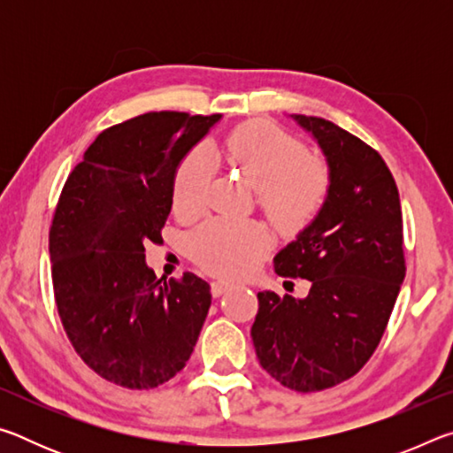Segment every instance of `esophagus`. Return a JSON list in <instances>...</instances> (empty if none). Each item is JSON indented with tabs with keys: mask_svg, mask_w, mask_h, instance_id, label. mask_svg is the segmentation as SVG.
I'll list each match as a JSON object with an SVG mask.
<instances>
[{
	"mask_svg": "<svg viewBox=\"0 0 453 453\" xmlns=\"http://www.w3.org/2000/svg\"><path fill=\"white\" fill-rule=\"evenodd\" d=\"M229 289H232V283L229 281H211V296L213 297L224 296Z\"/></svg>",
	"mask_w": 453,
	"mask_h": 453,
	"instance_id": "esophagus-1",
	"label": "esophagus"
}]
</instances>
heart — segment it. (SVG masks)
<instances>
[{
    "mask_svg": "<svg viewBox=\"0 0 453 453\" xmlns=\"http://www.w3.org/2000/svg\"><path fill=\"white\" fill-rule=\"evenodd\" d=\"M216 156L234 165L256 188L257 205L273 224L288 229L308 226L327 202L332 170L318 153H308L294 134L272 121H248L216 145ZM210 162L191 151L175 167L172 205L181 218H196L205 205ZM270 248L265 229L254 221L210 219L189 237L191 259L219 278H243Z\"/></svg>",
    "mask_w": 453,
    "mask_h": 453,
    "instance_id": "obj_1",
    "label": "heart"
}]
</instances>
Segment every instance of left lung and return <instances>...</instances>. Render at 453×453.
<instances>
[{"instance_id": "8db88e82", "label": "left lung", "mask_w": 453, "mask_h": 453, "mask_svg": "<svg viewBox=\"0 0 453 453\" xmlns=\"http://www.w3.org/2000/svg\"><path fill=\"white\" fill-rule=\"evenodd\" d=\"M296 119L324 150L332 189L273 257L281 278L311 281L308 297L259 291L251 340L273 380L310 394L354 378L380 346L405 278L403 219L394 175L372 145L324 118Z\"/></svg>"}]
</instances>
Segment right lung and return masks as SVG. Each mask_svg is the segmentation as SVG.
<instances>
[{
	"label": "right lung",
	"mask_w": 453,
	"mask_h": 453,
	"mask_svg": "<svg viewBox=\"0 0 453 453\" xmlns=\"http://www.w3.org/2000/svg\"><path fill=\"white\" fill-rule=\"evenodd\" d=\"M221 116L150 111L104 129L67 175L50 227L58 313L104 380L153 389L186 367L211 305L194 273L162 283L143 243H159L181 157Z\"/></svg>",
	"instance_id": "add662e5"
}]
</instances>
